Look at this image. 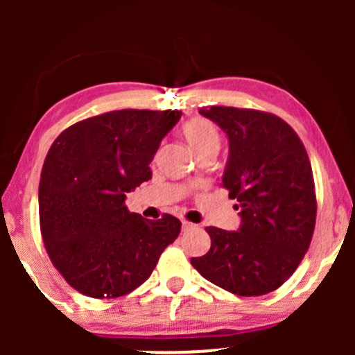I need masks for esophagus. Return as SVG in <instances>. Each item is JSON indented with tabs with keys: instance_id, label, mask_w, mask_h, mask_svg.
Wrapping results in <instances>:
<instances>
[{
	"instance_id": "obj_1",
	"label": "esophagus",
	"mask_w": 355,
	"mask_h": 355,
	"mask_svg": "<svg viewBox=\"0 0 355 355\" xmlns=\"http://www.w3.org/2000/svg\"><path fill=\"white\" fill-rule=\"evenodd\" d=\"M191 229H195V223L189 222V220H182V230H183V232L191 230Z\"/></svg>"
}]
</instances>
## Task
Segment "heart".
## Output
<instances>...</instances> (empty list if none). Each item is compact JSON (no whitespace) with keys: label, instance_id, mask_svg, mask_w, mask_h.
<instances>
[{"label":"heart","instance_id":"b5f03b06","mask_svg":"<svg viewBox=\"0 0 355 355\" xmlns=\"http://www.w3.org/2000/svg\"><path fill=\"white\" fill-rule=\"evenodd\" d=\"M183 137L187 144L195 153L202 152L205 148H217L220 146V133L217 126L211 123L210 120L202 116H193L183 125L182 128Z\"/></svg>","mask_w":355,"mask_h":355}]
</instances>
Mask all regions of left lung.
<instances>
[{
	"label": "left lung",
	"instance_id": "8db88e82",
	"mask_svg": "<svg viewBox=\"0 0 355 355\" xmlns=\"http://www.w3.org/2000/svg\"><path fill=\"white\" fill-rule=\"evenodd\" d=\"M229 137L222 187L237 200L239 232L207 227L210 250L191 266L235 295L274 292L302 262L315 229L317 198L311 160L299 135L274 113L202 108Z\"/></svg>",
	"mask_w": 355,
	"mask_h": 355
}]
</instances>
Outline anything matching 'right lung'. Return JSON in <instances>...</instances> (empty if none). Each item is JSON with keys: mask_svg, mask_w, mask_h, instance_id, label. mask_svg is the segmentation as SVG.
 <instances>
[{"mask_svg": "<svg viewBox=\"0 0 355 355\" xmlns=\"http://www.w3.org/2000/svg\"><path fill=\"white\" fill-rule=\"evenodd\" d=\"M180 112L115 110L68 126L53 141L40 178V229L48 257L80 294L115 299L152 275L182 222L146 220L126 209L130 190Z\"/></svg>", "mask_w": 355, "mask_h": 355, "instance_id": "1", "label": "right lung"}]
</instances>
